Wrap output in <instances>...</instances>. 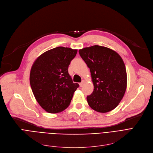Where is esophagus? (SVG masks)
Listing matches in <instances>:
<instances>
[{
  "mask_svg": "<svg viewBox=\"0 0 153 153\" xmlns=\"http://www.w3.org/2000/svg\"><path fill=\"white\" fill-rule=\"evenodd\" d=\"M84 83H85V82H84V81H82L81 83H79V86H80L81 87L83 86V85H84Z\"/></svg>",
  "mask_w": 153,
  "mask_h": 153,
  "instance_id": "34e87169",
  "label": "esophagus"
}]
</instances>
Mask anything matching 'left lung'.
Listing matches in <instances>:
<instances>
[{"label":"left lung","instance_id":"left-lung-1","mask_svg":"<svg viewBox=\"0 0 153 153\" xmlns=\"http://www.w3.org/2000/svg\"><path fill=\"white\" fill-rule=\"evenodd\" d=\"M79 53L90 68L94 85L93 93L86 97L89 106L100 113L113 110L126 90L124 62L115 51L99 45L79 50Z\"/></svg>","mask_w":153,"mask_h":153}]
</instances>
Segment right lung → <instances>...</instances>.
<instances>
[{
  "instance_id": "right-lung-1",
  "label": "right lung",
  "mask_w": 153,
  "mask_h": 153,
  "mask_svg": "<svg viewBox=\"0 0 153 153\" xmlns=\"http://www.w3.org/2000/svg\"><path fill=\"white\" fill-rule=\"evenodd\" d=\"M77 50L58 47L40 55L34 62L30 74L33 95L47 112L57 113L70 105L79 85L74 83L68 68Z\"/></svg>"
}]
</instances>
